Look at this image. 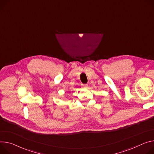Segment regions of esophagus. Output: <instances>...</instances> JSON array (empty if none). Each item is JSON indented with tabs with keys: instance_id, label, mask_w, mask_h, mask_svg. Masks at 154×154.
Instances as JSON below:
<instances>
[{
	"instance_id": "esophagus-1",
	"label": "esophagus",
	"mask_w": 154,
	"mask_h": 154,
	"mask_svg": "<svg viewBox=\"0 0 154 154\" xmlns=\"http://www.w3.org/2000/svg\"><path fill=\"white\" fill-rule=\"evenodd\" d=\"M82 87L83 88H87V87H88V85L87 84H82Z\"/></svg>"
}]
</instances>
